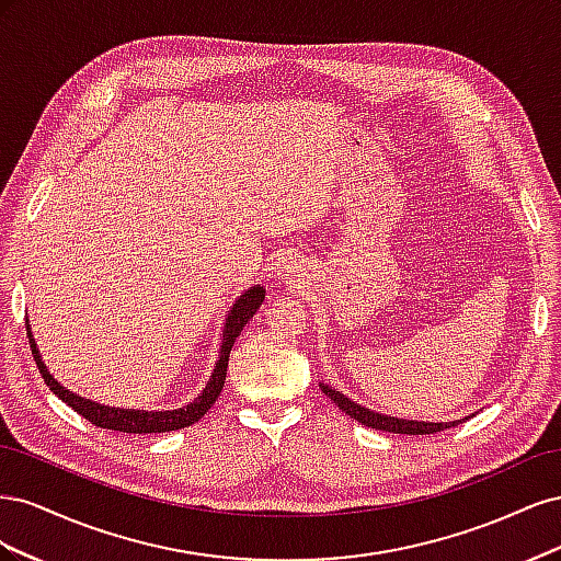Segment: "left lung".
<instances>
[{
	"instance_id": "left-lung-1",
	"label": "left lung",
	"mask_w": 561,
	"mask_h": 561,
	"mask_svg": "<svg viewBox=\"0 0 561 561\" xmlns=\"http://www.w3.org/2000/svg\"><path fill=\"white\" fill-rule=\"evenodd\" d=\"M320 390L325 393L339 410L344 414H348L351 419H355L358 423L367 428H377V431H386V433H400V435H431V433H439L445 428L458 426L461 421H445V423H433V421H410V419H398V416H388V414H379L371 412L367 407L353 402L351 398H346L344 393H339L336 388L320 383Z\"/></svg>"
}]
</instances>
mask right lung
<instances>
[{
    "label": "right lung",
    "instance_id": "add662e5",
    "mask_svg": "<svg viewBox=\"0 0 561 561\" xmlns=\"http://www.w3.org/2000/svg\"><path fill=\"white\" fill-rule=\"evenodd\" d=\"M262 301H264V287H260V285L250 287V290H245L239 299H236V304H233L229 316H227V322H225L222 348H219V360L215 363L210 381L206 383V388L201 390V396L194 402L180 407V410H171V412L118 410V407H105V404H98V402L87 400V398H81V396H75L72 390H67L65 386H60L54 377L48 375V369H46V365L42 360L35 339H32L30 325H27V339H30L32 355H35V363L39 367V375L44 377L48 390H54V393L65 404H70L72 410L77 414H81L83 419H89L93 426L107 428V431H118V433H171V431H180V428H186V426H192V423H196L215 404L217 396L222 393V386H225V379H227V365H229L231 346L236 342V336L243 332L245 322L254 313H257V309L262 307Z\"/></svg>",
    "mask_w": 561,
    "mask_h": 561
}]
</instances>
